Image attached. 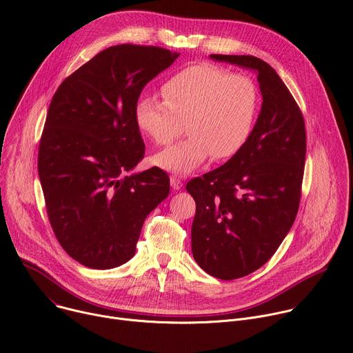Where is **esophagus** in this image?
Segmentation results:
<instances>
[{"label":"esophagus","mask_w":353,"mask_h":353,"mask_svg":"<svg viewBox=\"0 0 353 353\" xmlns=\"http://www.w3.org/2000/svg\"><path fill=\"white\" fill-rule=\"evenodd\" d=\"M170 184H172V187H173L174 190H180V188L183 187V181H181L179 177H176V176H172V177H170Z\"/></svg>","instance_id":"obj_1"}]
</instances>
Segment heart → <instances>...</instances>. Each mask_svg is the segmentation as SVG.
I'll return each mask as SVG.
<instances>
[{
    "instance_id": "b5f03b06",
    "label": "heart",
    "mask_w": 353,
    "mask_h": 353,
    "mask_svg": "<svg viewBox=\"0 0 353 353\" xmlns=\"http://www.w3.org/2000/svg\"><path fill=\"white\" fill-rule=\"evenodd\" d=\"M161 90L165 102L142 96L134 116L138 128L159 146L170 145L185 123V139L155 157V163L166 170L190 173L208 157L229 159L253 132L260 90L244 74L198 64L166 79Z\"/></svg>"
}]
</instances>
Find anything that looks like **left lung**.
<instances>
[{
	"mask_svg": "<svg viewBox=\"0 0 353 353\" xmlns=\"http://www.w3.org/2000/svg\"><path fill=\"white\" fill-rule=\"evenodd\" d=\"M211 59L257 71L263 108L250 138L223 166L191 179L196 211L194 260L222 281L263 267L290 230L300 204L306 127L294 97L275 70L254 56Z\"/></svg>",
	"mask_w": 353,
	"mask_h": 353,
	"instance_id": "8db88e82",
	"label": "left lung"
}]
</instances>
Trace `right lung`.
I'll return each mask as SVG.
<instances>
[{"label": "right lung", "mask_w": 353, "mask_h": 353, "mask_svg": "<svg viewBox=\"0 0 353 353\" xmlns=\"http://www.w3.org/2000/svg\"><path fill=\"white\" fill-rule=\"evenodd\" d=\"M180 53L119 44L68 75L50 102L37 170L47 216L65 253L93 270L134 257L148 214L169 195L165 170L127 176L145 155L135 105Z\"/></svg>", "instance_id": "add662e5"}]
</instances>
